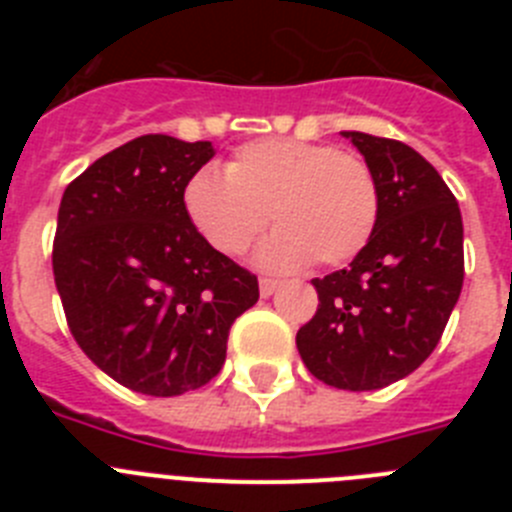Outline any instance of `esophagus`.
I'll list each match as a JSON object with an SVG mask.
<instances>
[{
	"mask_svg": "<svg viewBox=\"0 0 512 512\" xmlns=\"http://www.w3.org/2000/svg\"><path fill=\"white\" fill-rule=\"evenodd\" d=\"M277 287H279L277 279H269V277H261L259 279L261 297H271V295H274V292H277Z\"/></svg>",
	"mask_w": 512,
	"mask_h": 512,
	"instance_id": "obj_1",
	"label": "esophagus"
}]
</instances>
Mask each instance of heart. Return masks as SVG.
<instances>
[{
    "instance_id": "b5f03b06",
    "label": "heart",
    "mask_w": 512,
    "mask_h": 512,
    "mask_svg": "<svg viewBox=\"0 0 512 512\" xmlns=\"http://www.w3.org/2000/svg\"><path fill=\"white\" fill-rule=\"evenodd\" d=\"M194 230L225 256L241 253L264 225L256 251L266 269L346 264L364 251L379 220V184L364 158L330 143L256 140L235 148L225 174L194 171L182 189Z\"/></svg>"
}]
</instances>
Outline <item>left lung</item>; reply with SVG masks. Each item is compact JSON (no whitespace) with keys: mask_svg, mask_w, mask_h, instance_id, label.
<instances>
[{"mask_svg":"<svg viewBox=\"0 0 512 512\" xmlns=\"http://www.w3.org/2000/svg\"><path fill=\"white\" fill-rule=\"evenodd\" d=\"M379 184V220L364 251L312 279L318 310L297 330L312 377L338 390H382L433 354L464 284L459 202L418 151L343 130Z\"/></svg>","mask_w":512,"mask_h":512,"instance_id":"left-lung-1","label":"left lung"}]
</instances>
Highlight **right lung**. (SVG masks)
I'll return each instance as SVG.
<instances>
[{"mask_svg": "<svg viewBox=\"0 0 512 512\" xmlns=\"http://www.w3.org/2000/svg\"><path fill=\"white\" fill-rule=\"evenodd\" d=\"M215 156L210 140L140 135L63 192L53 277L81 351L133 392L174 397L225 364L230 325L259 279L189 223L182 189Z\"/></svg>", "mask_w": 512, "mask_h": 512, "instance_id": "right-lung-1", "label": "right lung"}]
</instances>
